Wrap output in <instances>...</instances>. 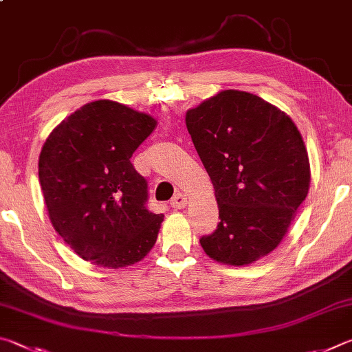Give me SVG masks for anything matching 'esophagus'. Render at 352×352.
<instances>
[{"instance_id":"34e87169","label":"esophagus","mask_w":352,"mask_h":352,"mask_svg":"<svg viewBox=\"0 0 352 352\" xmlns=\"http://www.w3.org/2000/svg\"><path fill=\"white\" fill-rule=\"evenodd\" d=\"M170 204H171L173 208H176V210L186 208V206H187V196L182 195V193H177V195H175V198L170 201Z\"/></svg>"}]
</instances>
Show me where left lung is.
Wrapping results in <instances>:
<instances>
[{"instance_id": "1", "label": "left lung", "mask_w": 352, "mask_h": 352, "mask_svg": "<svg viewBox=\"0 0 352 352\" xmlns=\"http://www.w3.org/2000/svg\"><path fill=\"white\" fill-rule=\"evenodd\" d=\"M210 176L218 229L202 236L212 260L249 266L278 248L309 192L311 165L285 111L245 91L224 89L186 113Z\"/></svg>"}]
</instances>
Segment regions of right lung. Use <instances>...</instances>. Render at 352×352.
I'll use <instances>...</instances> for the list:
<instances>
[{"label": "right lung", "instance_id": "add662e5", "mask_svg": "<svg viewBox=\"0 0 352 352\" xmlns=\"http://www.w3.org/2000/svg\"><path fill=\"white\" fill-rule=\"evenodd\" d=\"M156 125L153 116L104 98L47 135L38 159L47 217L82 260L128 267L156 244L164 214L145 208L146 181L129 160Z\"/></svg>", "mask_w": 352, "mask_h": 352}]
</instances>
